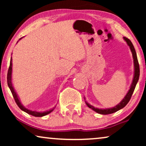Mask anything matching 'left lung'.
<instances>
[{"instance_id":"obj_1","label":"left lung","mask_w":146,"mask_h":146,"mask_svg":"<svg viewBox=\"0 0 146 146\" xmlns=\"http://www.w3.org/2000/svg\"><path fill=\"white\" fill-rule=\"evenodd\" d=\"M123 39L125 40V41L127 42V45L129 46V48L131 50V53H132V56H133V63H134V76H133L132 83H131L130 88H129L128 92H127V94L125 95L124 98H123L122 100L119 102V104H118L117 106H115V107L112 108H108V109L96 108L90 105L89 104H88L86 102V104L88 107H89L90 108L93 110L95 111L96 112L100 113V114H104V115L110 114V113H114L115 111H118L121 108H124L125 106L127 105V104L129 102V101L130 100L131 96H132L133 91H134L135 90V86H136L137 82H138L139 77V66L138 60H137L136 52H135V48L134 47H133V44L131 43V42L130 40H129V39H128L126 37H123Z\"/></svg>"}]
</instances>
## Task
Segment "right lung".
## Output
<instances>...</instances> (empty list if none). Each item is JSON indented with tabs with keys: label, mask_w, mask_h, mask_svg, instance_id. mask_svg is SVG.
<instances>
[{
	"label": "right lung",
	"mask_w": 146,
	"mask_h": 146,
	"mask_svg": "<svg viewBox=\"0 0 146 146\" xmlns=\"http://www.w3.org/2000/svg\"><path fill=\"white\" fill-rule=\"evenodd\" d=\"M21 38H21L19 40H21ZM12 66H13V62H12V57H11V62H10L9 68V70H8V74H7V84H8V86H9L10 90H11L12 94H13V96L14 99H15L16 103H17V104L18 105V106H19L23 111H25V112L29 113V114H31L35 117H42V116H44V115H46L48 114V113H50V112H52V111L54 110V108L53 109L50 110H48V111H44V112H38V111H32V110H28L25 107H24L23 105H22V104L21 103V102H20V100H19V97H18L17 93H16L15 89H14L13 84H12V81H11V80H12Z\"/></svg>",
	"instance_id": "obj_1"
}]
</instances>
